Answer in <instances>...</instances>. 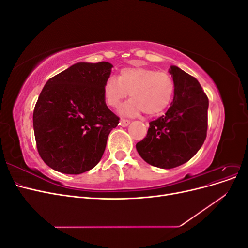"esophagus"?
<instances>
[{
  "instance_id": "34e87169",
  "label": "esophagus",
  "mask_w": 248,
  "mask_h": 248,
  "mask_svg": "<svg viewBox=\"0 0 248 248\" xmlns=\"http://www.w3.org/2000/svg\"><path fill=\"white\" fill-rule=\"evenodd\" d=\"M129 123H130V121H129V120H127V119H121V120H120V125H121L122 127L128 126Z\"/></svg>"
}]
</instances>
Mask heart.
<instances>
[{
	"mask_svg": "<svg viewBox=\"0 0 248 248\" xmlns=\"http://www.w3.org/2000/svg\"><path fill=\"white\" fill-rule=\"evenodd\" d=\"M128 92L131 99L123 107V114L144 111L148 116H155L170 106L175 84L168 73L146 67L124 68L118 78L109 77L104 82V99L110 108H118Z\"/></svg>",
	"mask_w": 248,
	"mask_h": 248,
	"instance_id": "b5f03b06",
	"label": "heart"
}]
</instances>
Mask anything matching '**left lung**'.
I'll list each match as a JSON object with an SVG mask.
<instances>
[{
    "label": "left lung",
    "instance_id": "1",
    "mask_svg": "<svg viewBox=\"0 0 248 248\" xmlns=\"http://www.w3.org/2000/svg\"><path fill=\"white\" fill-rule=\"evenodd\" d=\"M170 73L174 99L166 115L151 121L146 138L137 144L140 157L160 169L177 168L191 159L204 144L209 100L200 82L177 66Z\"/></svg>",
    "mask_w": 248,
    "mask_h": 248
}]
</instances>
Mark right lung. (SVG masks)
Segmentation results:
<instances>
[{
    "instance_id": "right-lung-1",
    "label": "right lung",
    "mask_w": 248,
    "mask_h": 248,
    "mask_svg": "<svg viewBox=\"0 0 248 248\" xmlns=\"http://www.w3.org/2000/svg\"><path fill=\"white\" fill-rule=\"evenodd\" d=\"M108 62L74 64L47 80L36 102V146L49 168L78 175L98 163L120 118L107 106Z\"/></svg>"
}]
</instances>
